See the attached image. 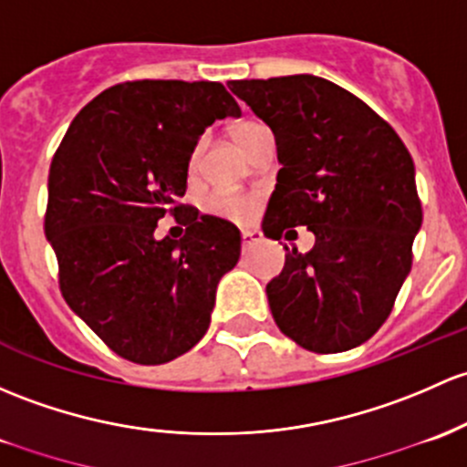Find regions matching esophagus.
<instances>
[{"label": "esophagus", "mask_w": 467, "mask_h": 467, "mask_svg": "<svg viewBox=\"0 0 467 467\" xmlns=\"http://www.w3.org/2000/svg\"><path fill=\"white\" fill-rule=\"evenodd\" d=\"M262 239V234L257 233V230H242V242H244V248H248L250 244L259 242Z\"/></svg>", "instance_id": "obj_1"}]
</instances>
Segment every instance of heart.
<instances>
[{
	"instance_id": "1",
	"label": "heart",
	"mask_w": 467,
	"mask_h": 467,
	"mask_svg": "<svg viewBox=\"0 0 467 467\" xmlns=\"http://www.w3.org/2000/svg\"><path fill=\"white\" fill-rule=\"evenodd\" d=\"M264 130H266V127H264L262 122L253 120V118H246V120L234 125L233 136L234 140H237V145L246 151L248 145L253 143L254 136ZM199 156H201V143H196L192 147V151H190V161H188L190 171H194L196 165H199ZM205 210H208V214H213V217L234 221V223H244V221H248L254 214V199H250V196H244V194L214 192L208 196V201H205Z\"/></svg>"
}]
</instances>
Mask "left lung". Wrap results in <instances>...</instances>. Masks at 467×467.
<instances>
[{"label":"left lung","instance_id":"obj_1","mask_svg":"<svg viewBox=\"0 0 467 467\" xmlns=\"http://www.w3.org/2000/svg\"><path fill=\"white\" fill-rule=\"evenodd\" d=\"M230 91L275 134L282 170L264 234L306 225L316 246L288 250L266 286L279 331L302 349L362 345L394 308L423 221L414 161L394 127L317 76L233 80ZM296 233V230H288Z\"/></svg>","mask_w":467,"mask_h":467}]
</instances>
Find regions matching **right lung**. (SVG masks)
I'll list each match as a JSON object with an SVG mask.
<instances>
[{
    "label": "right lung",
    "instance_id": "1",
    "mask_svg": "<svg viewBox=\"0 0 467 467\" xmlns=\"http://www.w3.org/2000/svg\"><path fill=\"white\" fill-rule=\"evenodd\" d=\"M225 116L242 109L221 82L127 80L82 107L53 154L44 233L62 297L136 365L192 349L239 262V230L181 203L190 151ZM165 213L186 225L181 240L153 237Z\"/></svg>",
    "mask_w": 467,
    "mask_h": 467
}]
</instances>
